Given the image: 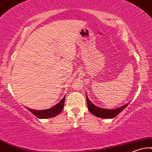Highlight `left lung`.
Segmentation results:
<instances>
[{
	"mask_svg": "<svg viewBox=\"0 0 152 152\" xmlns=\"http://www.w3.org/2000/svg\"><path fill=\"white\" fill-rule=\"evenodd\" d=\"M86 99H87V103H88V109L90 111V112H91L93 115H95V116L99 117V118H113L115 116H116L117 115L119 114V113H121L124 109L126 108V107L129 104V103L126 104L124 105V106L118 107L116 109H103L101 107H97L96 105L91 102V101L90 100L89 98L88 97L87 94H86Z\"/></svg>",
	"mask_w": 152,
	"mask_h": 152,
	"instance_id": "obj_1",
	"label": "left lung"
}]
</instances>
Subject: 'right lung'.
<instances>
[{
	"label": "right lung",
	"instance_id": "1",
	"mask_svg": "<svg viewBox=\"0 0 152 152\" xmlns=\"http://www.w3.org/2000/svg\"><path fill=\"white\" fill-rule=\"evenodd\" d=\"M64 100L65 96L56 105H55L52 108L45 109V110H35V109H31L30 108H27V107H26V108L38 118H53V117H55L57 115H58L62 111L63 108H64Z\"/></svg>",
	"mask_w": 152,
	"mask_h": 152
}]
</instances>
